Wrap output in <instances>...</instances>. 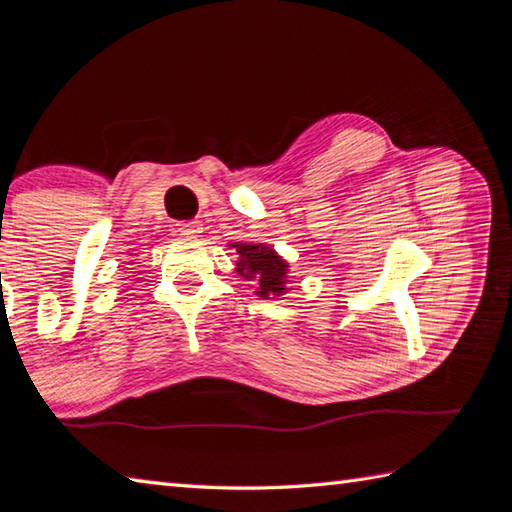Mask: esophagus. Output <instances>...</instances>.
Returning <instances> with one entry per match:
<instances>
[{"label": "esophagus", "instance_id": "esophagus-1", "mask_svg": "<svg viewBox=\"0 0 512 512\" xmlns=\"http://www.w3.org/2000/svg\"><path fill=\"white\" fill-rule=\"evenodd\" d=\"M178 226V233L180 235H198L202 233V224L198 220H191V222H180Z\"/></svg>", "mask_w": 512, "mask_h": 512}]
</instances>
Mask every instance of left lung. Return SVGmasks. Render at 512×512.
I'll list each match as a JSON object with an SVG mask.
<instances>
[{
  "label": "left lung",
  "instance_id": "1",
  "mask_svg": "<svg viewBox=\"0 0 512 512\" xmlns=\"http://www.w3.org/2000/svg\"><path fill=\"white\" fill-rule=\"evenodd\" d=\"M233 248H237L239 253L237 273L246 281H253L257 286L259 297L284 295L288 264L275 253L273 248H266L262 244H242V242H235Z\"/></svg>",
  "mask_w": 512,
  "mask_h": 512
}]
</instances>
